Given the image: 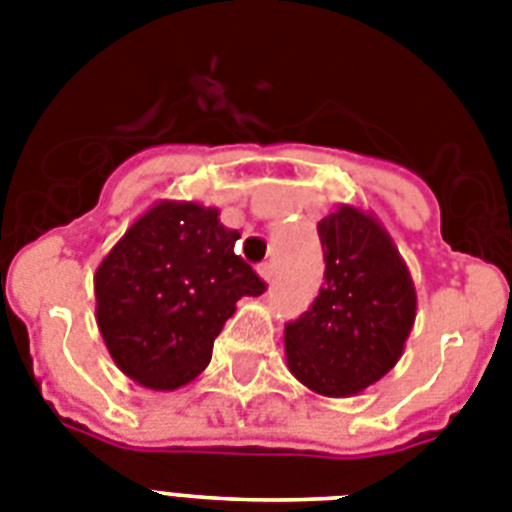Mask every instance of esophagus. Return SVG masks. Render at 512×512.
Masks as SVG:
<instances>
[{
    "label": "esophagus",
    "mask_w": 512,
    "mask_h": 512,
    "mask_svg": "<svg viewBox=\"0 0 512 512\" xmlns=\"http://www.w3.org/2000/svg\"><path fill=\"white\" fill-rule=\"evenodd\" d=\"M257 271H260V276H263L265 281L273 279V263H263L260 268H257Z\"/></svg>",
    "instance_id": "obj_1"
}]
</instances>
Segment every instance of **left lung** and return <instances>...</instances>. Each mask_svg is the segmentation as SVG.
Here are the masks:
<instances>
[{
	"label": "left lung",
	"instance_id": "8db88e82",
	"mask_svg": "<svg viewBox=\"0 0 512 512\" xmlns=\"http://www.w3.org/2000/svg\"><path fill=\"white\" fill-rule=\"evenodd\" d=\"M324 284L287 321L289 372L321 396H353L388 374L412 332V276L374 217L342 207L319 223Z\"/></svg>",
	"mask_w": 512,
	"mask_h": 512
}]
</instances>
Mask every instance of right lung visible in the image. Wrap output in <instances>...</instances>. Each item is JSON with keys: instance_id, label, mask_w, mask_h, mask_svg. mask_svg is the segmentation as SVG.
Returning <instances> with one entry per match:
<instances>
[{"instance_id": "right-lung-1", "label": "right lung", "mask_w": 512, "mask_h": 512, "mask_svg": "<svg viewBox=\"0 0 512 512\" xmlns=\"http://www.w3.org/2000/svg\"><path fill=\"white\" fill-rule=\"evenodd\" d=\"M236 239L217 209L162 201L108 252L95 273L98 327L127 377L175 390L204 372L236 303L268 289Z\"/></svg>"}]
</instances>
